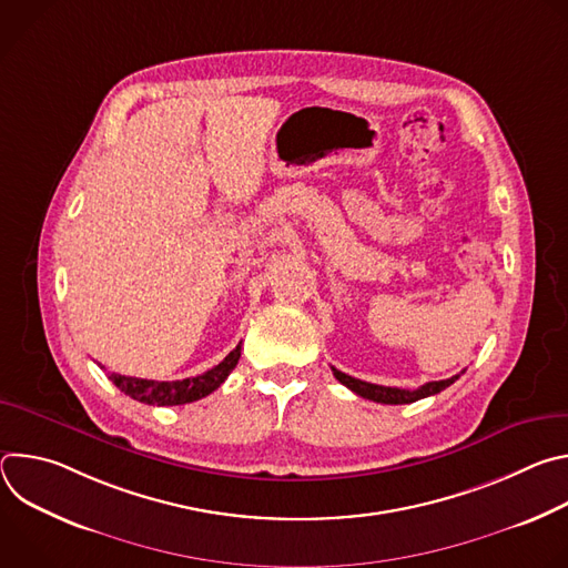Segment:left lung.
Segmentation results:
<instances>
[{
	"label": "left lung",
	"instance_id": "obj_1",
	"mask_svg": "<svg viewBox=\"0 0 568 568\" xmlns=\"http://www.w3.org/2000/svg\"><path fill=\"white\" fill-rule=\"evenodd\" d=\"M333 375L344 384L348 386L353 393L366 397V399H373V402H382V404H412L416 399H423V397H429V395H436L440 393L443 388H447L449 384H454L458 379V375L449 377V379H440V382H427L423 384L420 388H395V386H379V384H371V382H362V379H355L342 371H337L333 366Z\"/></svg>",
	"mask_w": 568,
	"mask_h": 568
}]
</instances>
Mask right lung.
I'll return each instance as SVG.
<instances>
[{
	"instance_id": "add662e5",
	"label": "right lung",
	"mask_w": 568,
	"mask_h": 568,
	"mask_svg": "<svg viewBox=\"0 0 568 568\" xmlns=\"http://www.w3.org/2000/svg\"><path fill=\"white\" fill-rule=\"evenodd\" d=\"M237 359H240V344L217 366L195 377L175 379V382L141 379V377H128L119 373H108V377L116 388H121L132 399L152 404V407H175V404H189L213 393L235 368Z\"/></svg>"
}]
</instances>
